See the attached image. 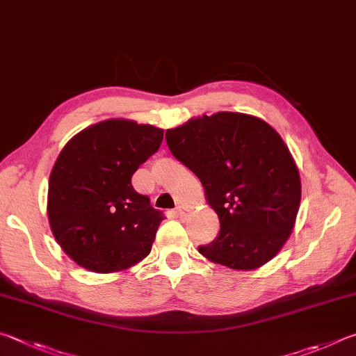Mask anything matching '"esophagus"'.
<instances>
[{
	"label": "esophagus",
	"instance_id": "34e87169",
	"mask_svg": "<svg viewBox=\"0 0 356 356\" xmlns=\"http://www.w3.org/2000/svg\"><path fill=\"white\" fill-rule=\"evenodd\" d=\"M177 216L179 217V219H183V217H186V208L184 207H178L177 208Z\"/></svg>",
	"mask_w": 356,
	"mask_h": 356
}]
</instances>
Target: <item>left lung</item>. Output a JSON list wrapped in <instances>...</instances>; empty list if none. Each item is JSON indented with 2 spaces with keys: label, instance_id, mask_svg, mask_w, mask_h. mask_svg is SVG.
I'll return each instance as SVG.
<instances>
[{
  "label": "left lung",
  "instance_id": "8db88e82",
  "mask_svg": "<svg viewBox=\"0 0 356 356\" xmlns=\"http://www.w3.org/2000/svg\"><path fill=\"white\" fill-rule=\"evenodd\" d=\"M172 154L200 179L220 233L198 247L211 263L254 270L289 239L300 208V173L263 118L217 112L165 131Z\"/></svg>",
  "mask_w": 356,
  "mask_h": 356
}]
</instances>
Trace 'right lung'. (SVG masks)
<instances>
[{"label":"right lung","instance_id":"obj_1","mask_svg":"<svg viewBox=\"0 0 356 356\" xmlns=\"http://www.w3.org/2000/svg\"><path fill=\"white\" fill-rule=\"evenodd\" d=\"M164 131L127 118L92 124L73 136L56 159L47 213L54 239L78 266L122 272L152 252L162 213L131 184L158 152Z\"/></svg>","mask_w":356,"mask_h":356}]
</instances>
